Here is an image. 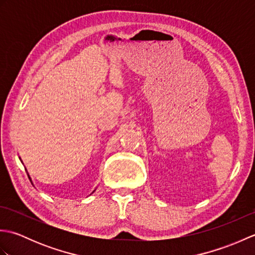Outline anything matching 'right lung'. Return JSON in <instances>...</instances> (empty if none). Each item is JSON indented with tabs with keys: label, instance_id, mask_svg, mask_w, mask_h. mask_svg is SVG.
<instances>
[{
	"label": "right lung",
	"instance_id": "1",
	"mask_svg": "<svg viewBox=\"0 0 255 255\" xmlns=\"http://www.w3.org/2000/svg\"><path fill=\"white\" fill-rule=\"evenodd\" d=\"M28 177H29V175H28ZM29 180H30V177H29ZM94 192V191H93Z\"/></svg>",
	"mask_w": 255,
	"mask_h": 255
}]
</instances>
